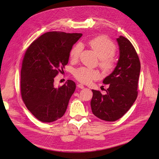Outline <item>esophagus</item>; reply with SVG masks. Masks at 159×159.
Wrapping results in <instances>:
<instances>
[{
  "instance_id": "esophagus-1",
  "label": "esophagus",
  "mask_w": 159,
  "mask_h": 159,
  "mask_svg": "<svg viewBox=\"0 0 159 159\" xmlns=\"http://www.w3.org/2000/svg\"><path fill=\"white\" fill-rule=\"evenodd\" d=\"M77 87H79V88H80V89H83L84 88V85H82V84H78Z\"/></svg>"
}]
</instances>
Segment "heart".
<instances>
[{"instance_id":"b5f03b06","label":"heart","mask_w":159,"mask_h":159,"mask_svg":"<svg viewBox=\"0 0 159 159\" xmlns=\"http://www.w3.org/2000/svg\"><path fill=\"white\" fill-rule=\"evenodd\" d=\"M89 44L96 52L101 60L100 65L104 70H109L113 67L112 57L116 51V47L110 39L104 36H98L89 40ZM82 50V45L77 43L72 48L70 53V58L76 60ZM74 76L79 81L83 83H89L100 76L97 70L87 68L85 67H79L74 70Z\"/></svg>"}]
</instances>
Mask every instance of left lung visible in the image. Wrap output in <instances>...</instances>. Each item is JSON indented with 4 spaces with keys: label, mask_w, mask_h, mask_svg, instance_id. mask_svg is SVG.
<instances>
[{
    "label": "left lung",
    "mask_w": 159,
    "mask_h": 159,
    "mask_svg": "<svg viewBox=\"0 0 159 159\" xmlns=\"http://www.w3.org/2000/svg\"><path fill=\"white\" fill-rule=\"evenodd\" d=\"M120 57L112 73L103 80L109 85L105 95L93 90L91 107L94 116L100 119L114 121L130 109L137 97V87L141 64L134 46L127 38H117Z\"/></svg>",
    "instance_id": "1"
}]
</instances>
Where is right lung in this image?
Segmentation results:
<instances>
[{
	"label": "right lung",
	"instance_id": "obj_1",
	"mask_svg": "<svg viewBox=\"0 0 159 159\" xmlns=\"http://www.w3.org/2000/svg\"><path fill=\"white\" fill-rule=\"evenodd\" d=\"M82 33L47 32L26 50L21 69V95L28 110L42 122H52L66 113L76 89L67 80L56 88L55 77L68 63L70 52Z\"/></svg>",
	"mask_w": 159,
	"mask_h": 159
}]
</instances>
